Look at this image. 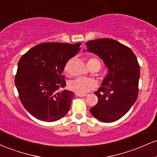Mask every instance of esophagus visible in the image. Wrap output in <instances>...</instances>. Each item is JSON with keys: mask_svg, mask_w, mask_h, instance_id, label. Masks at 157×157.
I'll list each match as a JSON object with an SVG mask.
<instances>
[{"mask_svg": "<svg viewBox=\"0 0 157 157\" xmlns=\"http://www.w3.org/2000/svg\"><path fill=\"white\" fill-rule=\"evenodd\" d=\"M76 95L77 97H85V96H86V94H76Z\"/></svg>", "mask_w": 157, "mask_h": 157, "instance_id": "esophagus-1", "label": "esophagus"}]
</instances>
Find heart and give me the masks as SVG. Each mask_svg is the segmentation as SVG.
Masks as SVG:
<instances>
[{
    "instance_id": "b5f03b06",
    "label": "heart",
    "mask_w": 157,
    "mask_h": 157,
    "mask_svg": "<svg viewBox=\"0 0 157 157\" xmlns=\"http://www.w3.org/2000/svg\"><path fill=\"white\" fill-rule=\"evenodd\" d=\"M101 66L100 60L95 57H91L88 60V66L89 68L100 67ZM97 87V82L94 79L86 78V77H78L71 81L69 88L71 91L77 94H86Z\"/></svg>"
}]
</instances>
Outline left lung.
Returning <instances> with one entry per match:
<instances>
[{
  "mask_svg": "<svg viewBox=\"0 0 157 157\" xmlns=\"http://www.w3.org/2000/svg\"><path fill=\"white\" fill-rule=\"evenodd\" d=\"M86 44V51L100 57L108 68L101 86L94 92L98 102L90 112L100 121L114 122L122 117L137 99L140 75L137 58L130 48L115 40L97 39Z\"/></svg>",
  "mask_w": 157,
  "mask_h": 157,
  "instance_id": "8db88e82",
  "label": "left lung"
}]
</instances>
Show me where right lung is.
Here are the masks:
<instances>
[{
  "instance_id": "1",
  "label": "right lung",
  "mask_w": 157,
  "mask_h": 157,
  "mask_svg": "<svg viewBox=\"0 0 157 157\" xmlns=\"http://www.w3.org/2000/svg\"><path fill=\"white\" fill-rule=\"evenodd\" d=\"M80 43H44L20 59L15 83L23 107L37 120L54 122L68 112L72 91L62 75L66 63L80 51Z\"/></svg>"
}]
</instances>
